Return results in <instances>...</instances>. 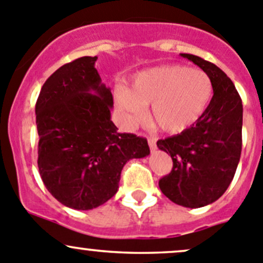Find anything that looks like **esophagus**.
Returning a JSON list of instances; mask_svg holds the SVG:
<instances>
[{
	"instance_id": "esophagus-1",
	"label": "esophagus",
	"mask_w": 263,
	"mask_h": 263,
	"mask_svg": "<svg viewBox=\"0 0 263 263\" xmlns=\"http://www.w3.org/2000/svg\"><path fill=\"white\" fill-rule=\"evenodd\" d=\"M148 144H149V148H151L152 152H154L157 149L156 139H154V138H149V139H148Z\"/></svg>"
}]
</instances>
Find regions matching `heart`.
Returning <instances> with one entry per match:
<instances>
[{"label":"heart","instance_id":"heart-1","mask_svg":"<svg viewBox=\"0 0 263 263\" xmlns=\"http://www.w3.org/2000/svg\"><path fill=\"white\" fill-rule=\"evenodd\" d=\"M212 97L209 76L182 64L147 69L133 77L130 88H115V102L125 125L139 123L151 105L152 120L167 133H181L194 125Z\"/></svg>","mask_w":263,"mask_h":263}]
</instances>
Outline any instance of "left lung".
I'll use <instances>...</instances> for the list:
<instances>
[{
	"label": "left lung",
	"mask_w": 263,
	"mask_h": 263,
	"mask_svg": "<svg viewBox=\"0 0 263 263\" xmlns=\"http://www.w3.org/2000/svg\"><path fill=\"white\" fill-rule=\"evenodd\" d=\"M213 82V99L189 129L157 142L171 156L172 171L159 189L175 204L201 208L216 201L234 177L242 152L243 105L231 78L219 67L192 54H181Z\"/></svg>",
	"instance_id": "8db88e82"
}]
</instances>
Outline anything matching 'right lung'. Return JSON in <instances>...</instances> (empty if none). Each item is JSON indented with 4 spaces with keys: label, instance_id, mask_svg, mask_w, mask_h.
<instances>
[{
    "label": "right lung",
    "instance_id": "add662e5",
    "mask_svg": "<svg viewBox=\"0 0 263 263\" xmlns=\"http://www.w3.org/2000/svg\"><path fill=\"white\" fill-rule=\"evenodd\" d=\"M97 57L62 66L45 81L35 105L37 167L61 204L91 210L116 194L124 164L149 154L145 138L119 133L111 90L95 68Z\"/></svg>",
    "mask_w": 263,
    "mask_h": 263
}]
</instances>
